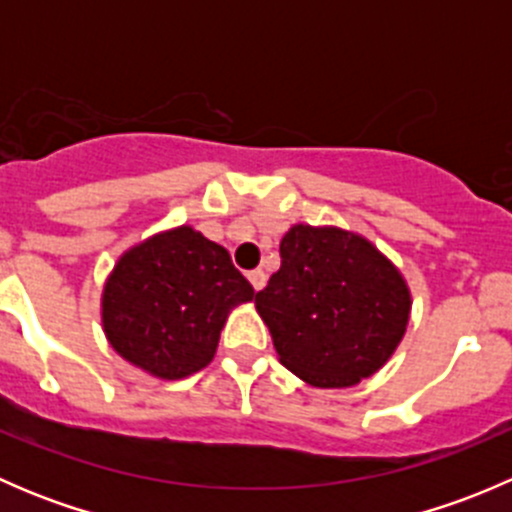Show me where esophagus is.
Masks as SVG:
<instances>
[{
	"label": "esophagus",
	"mask_w": 512,
	"mask_h": 512,
	"mask_svg": "<svg viewBox=\"0 0 512 512\" xmlns=\"http://www.w3.org/2000/svg\"><path fill=\"white\" fill-rule=\"evenodd\" d=\"M247 280H250V285H252V289H255V292H260V289L265 287L267 275L262 270H252L250 275H247Z\"/></svg>",
	"instance_id": "obj_1"
}]
</instances>
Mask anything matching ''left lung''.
Returning a JSON list of instances; mask_svg holds the SVG:
<instances>
[{
    "label": "left lung",
    "mask_w": 512,
    "mask_h": 512,
    "mask_svg": "<svg viewBox=\"0 0 512 512\" xmlns=\"http://www.w3.org/2000/svg\"><path fill=\"white\" fill-rule=\"evenodd\" d=\"M280 257V270L255 294L277 359L317 389H349L374 376L409 324L411 289L399 267L339 225H292Z\"/></svg>",
    "instance_id": "1"
}]
</instances>
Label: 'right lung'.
I'll list each match as a JSON object with an SVG mask.
<instances>
[{"mask_svg":"<svg viewBox=\"0 0 512 512\" xmlns=\"http://www.w3.org/2000/svg\"><path fill=\"white\" fill-rule=\"evenodd\" d=\"M252 299L225 247L178 225L118 257L103 282L101 327L128 364L175 381L213 361L230 312Z\"/></svg>","mask_w":512,"mask_h":512,"instance_id":"add662e5","label":"right lung"}]
</instances>
